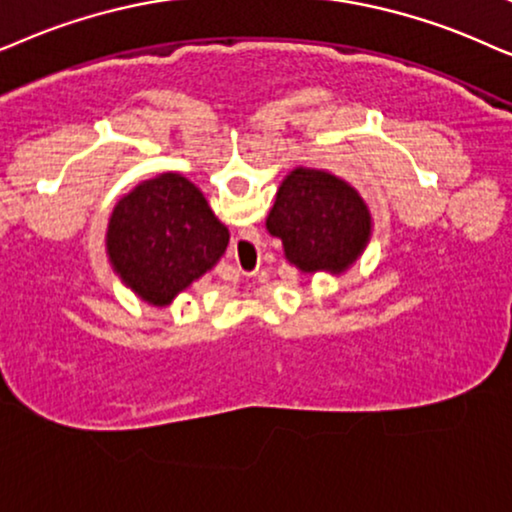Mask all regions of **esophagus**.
<instances>
[{
	"label": "esophagus",
	"instance_id": "34e87169",
	"mask_svg": "<svg viewBox=\"0 0 512 512\" xmlns=\"http://www.w3.org/2000/svg\"><path fill=\"white\" fill-rule=\"evenodd\" d=\"M238 243H243V248H250L252 252H255V250H257V248H255V245H252V243L248 241V238H238ZM238 243H236V245H238ZM238 271H241V274H248V271H243L241 267H238Z\"/></svg>",
	"mask_w": 512,
	"mask_h": 512
}]
</instances>
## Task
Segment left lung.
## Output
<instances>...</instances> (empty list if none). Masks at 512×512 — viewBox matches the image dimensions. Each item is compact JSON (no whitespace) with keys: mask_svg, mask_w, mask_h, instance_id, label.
<instances>
[{"mask_svg":"<svg viewBox=\"0 0 512 512\" xmlns=\"http://www.w3.org/2000/svg\"><path fill=\"white\" fill-rule=\"evenodd\" d=\"M267 229L283 241L285 260L304 274H344L370 241L372 215L342 177L295 168L278 187Z\"/></svg>","mask_w":512,"mask_h":512,"instance_id":"1","label":"left lung"}]
</instances>
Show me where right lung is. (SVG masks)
Returning <instances> with one entry per match:
<instances>
[{"instance_id":"right-lung-1","label":"right lung","mask_w":512,"mask_h":512,"mask_svg":"<svg viewBox=\"0 0 512 512\" xmlns=\"http://www.w3.org/2000/svg\"><path fill=\"white\" fill-rule=\"evenodd\" d=\"M105 245L112 269L142 302L168 306L215 267L229 245V229L199 187L163 173L114 206Z\"/></svg>"}]
</instances>
